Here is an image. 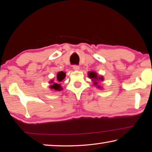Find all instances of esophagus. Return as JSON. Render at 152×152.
<instances>
[{"label":"esophagus","mask_w":152,"mask_h":152,"mask_svg":"<svg viewBox=\"0 0 152 152\" xmlns=\"http://www.w3.org/2000/svg\"><path fill=\"white\" fill-rule=\"evenodd\" d=\"M73 69H74V70L78 71V70H80V67H79L78 66H76V65H75V66H73Z\"/></svg>","instance_id":"esophagus-1"}]
</instances>
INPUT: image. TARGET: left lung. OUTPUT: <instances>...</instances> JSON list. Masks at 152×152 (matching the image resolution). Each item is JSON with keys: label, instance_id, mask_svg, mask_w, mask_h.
Returning a JSON list of instances; mask_svg holds the SVG:
<instances>
[{"label": "left lung", "instance_id": "obj_1", "mask_svg": "<svg viewBox=\"0 0 152 152\" xmlns=\"http://www.w3.org/2000/svg\"><path fill=\"white\" fill-rule=\"evenodd\" d=\"M88 76L92 80V82H93L94 86H96V88H100V89L102 88V86H100V84H99V82L104 80L103 76H100L96 72H92V71L88 72Z\"/></svg>", "mask_w": 152, "mask_h": 152}]
</instances>
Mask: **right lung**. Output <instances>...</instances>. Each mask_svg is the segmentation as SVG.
I'll return each mask as SVG.
<instances>
[{"mask_svg":"<svg viewBox=\"0 0 152 152\" xmlns=\"http://www.w3.org/2000/svg\"><path fill=\"white\" fill-rule=\"evenodd\" d=\"M66 78V72H59L57 74V80L56 82H54V80L52 79L49 82V84H50V86H49L51 90L53 91H62L63 88L61 87V84H59L60 82H61L63 80Z\"/></svg>","mask_w":152,"mask_h":152,"instance_id":"right-lung-1","label":"right lung"}]
</instances>
